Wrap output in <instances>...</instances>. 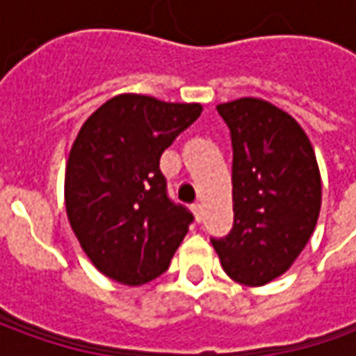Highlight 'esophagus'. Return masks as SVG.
Returning a JSON list of instances; mask_svg holds the SVG:
<instances>
[{
    "label": "esophagus",
    "instance_id": "esophagus-1",
    "mask_svg": "<svg viewBox=\"0 0 356 356\" xmlns=\"http://www.w3.org/2000/svg\"><path fill=\"white\" fill-rule=\"evenodd\" d=\"M192 212H194V218H196V222H202V220H204V206H202V204H194Z\"/></svg>",
    "mask_w": 356,
    "mask_h": 356
}]
</instances>
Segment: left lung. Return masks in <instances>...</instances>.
Masks as SVG:
<instances>
[{
  "label": "left lung",
  "instance_id": "left-lung-1",
  "mask_svg": "<svg viewBox=\"0 0 356 356\" xmlns=\"http://www.w3.org/2000/svg\"><path fill=\"white\" fill-rule=\"evenodd\" d=\"M216 108L232 132L234 227L212 245L232 280L259 287L293 266L315 232L321 174L289 113L253 97Z\"/></svg>",
  "mask_w": 356,
  "mask_h": 356
}]
</instances>
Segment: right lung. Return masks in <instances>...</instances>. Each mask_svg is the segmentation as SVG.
I'll use <instances>...</instances> for the list:
<instances>
[{"label": "right lung", "instance_id": "obj_1", "mask_svg": "<svg viewBox=\"0 0 356 356\" xmlns=\"http://www.w3.org/2000/svg\"><path fill=\"white\" fill-rule=\"evenodd\" d=\"M200 115L198 103L124 92L79 130L65 170L67 218L106 277L136 287L170 266L194 218L168 198L160 156Z\"/></svg>", "mask_w": 356, "mask_h": 356}]
</instances>
